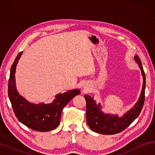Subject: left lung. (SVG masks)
Listing matches in <instances>:
<instances>
[{
  "mask_svg": "<svg viewBox=\"0 0 155 155\" xmlns=\"http://www.w3.org/2000/svg\"><path fill=\"white\" fill-rule=\"evenodd\" d=\"M135 61L137 63L141 70L143 77L142 89L139 97L132 108L127 111L122 116L117 114H111L104 113L102 109L101 103H96L93 97L85 95L86 101V119L87 124L93 131L103 135H114L122 132L127 128L131 123L139 116L143 106L145 98L146 77L140 59L137 55L134 57Z\"/></svg>",
  "mask_w": 155,
  "mask_h": 155,
  "instance_id": "1",
  "label": "left lung"
}]
</instances>
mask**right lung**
<instances>
[{"mask_svg": "<svg viewBox=\"0 0 155 155\" xmlns=\"http://www.w3.org/2000/svg\"><path fill=\"white\" fill-rule=\"evenodd\" d=\"M22 52L18 54L10 70L8 96L13 110L18 120L31 129L40 132L54 130L60 124L63 109L74 96L80 94L81 91L74 89L57 94L51 103L35 104L27 101L18 93L15 84V70Z\"/></svg>", "mask_w": 155, "mask_h": 155, "instance_id": "right-lung-1", "label": "right lung"}]
</instances>
